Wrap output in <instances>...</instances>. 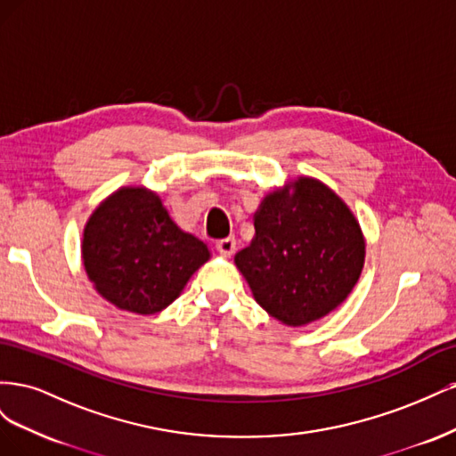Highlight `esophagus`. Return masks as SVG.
<instances>
[{
  "mask_svg": "<svg viewBox=\"0 0 456 456\" xmlns=\"http://www.w3.org/2000/svg\"><path fill=\"white\" fill-rule=\"evenodd\" d=\"M215 247H216V251L223 255V256H232L233 253H236V238L218 240Z\"/></svg>",
  "mask_w": 456,
  "mask_h": 456,
  "instance_id": "34e87169",
  "label": "esophagus"
}]
</instances>
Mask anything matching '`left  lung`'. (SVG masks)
I'll return each instance as SVG.
<instances>
[{
  "label": "left lung",
  "instance_id": "left-lung-1",
  "mask_svg": "<svg viewBox=\"0 0 456 456\" xmlns=\"http://www.w3.org/2000/svg\"><path fill=\"white\" fill-rule=\"evenodd\" d=\"M365 243L342 200L300 178L293 194L273 191L255 215V240L236 255L258 305L285 325L320 320L350 295Z\"/></svg>",
  "mask_w": 456,
  "mask_h": 456
}]
</instances>
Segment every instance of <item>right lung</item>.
<instances>
[{"label": "right lung", "mask_w": 456, "mask_h": 456, "mask_svg": "<svg viewBox=\"0 0 456 456\" xmlns=\"http://www.w3.org/2000/svg\"><path fill=\"white\" fill-rule=\"evenodd\" d=\"M81 251L96 291L134 314L167 308L209 260L207 245L178 228L161 200L141 188L116 191L93 213Z\"/></svg>", "instance_id": "add662e5"}]
</instances>
